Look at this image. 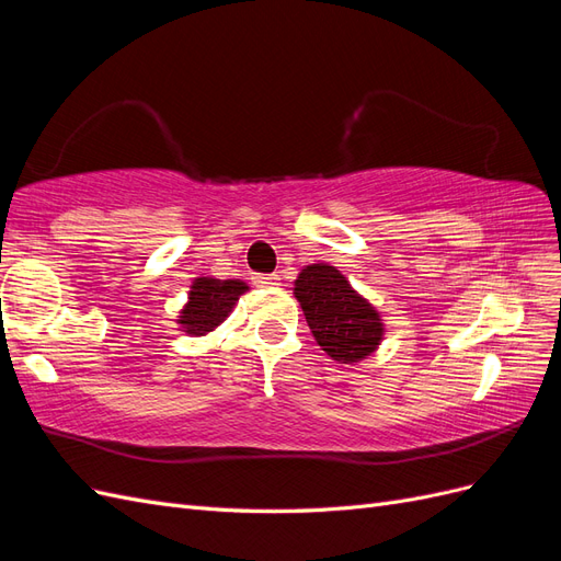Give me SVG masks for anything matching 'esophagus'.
<instances>
[{
  "instance_id": "obj_1",
  "label": "esophagus",
  "mask_w": 561,
  "mask_h": 561,
  "mask_svg": "<svg viewBox=\"0 0 561 561\" xmlns=\"http://www.w3.org/2000/svg\"><path fill=\"white\" fill-rule=\"evenodd\" d=\"M278 276L276 274H254L252 276V283L257 285V287H274V285H278Z\"/></svg>"
}]
</instances>
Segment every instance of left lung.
Instances as JSON below:
<instances>
[{
  "mask_svg": "<svg viewBox=\"0 0 561 561\" xmlns=\"http://www.w3.org/2000/svg\"><path fill=\"white\" fill-rule=\"evenodd\" d=\"M295 297L318 346L332 360L353 365L379 348L383 339L379 311L353 290L336 266L325 262L304 266L295 280Z\"/></svg>",
  "mask_w": 561,
  "mask_h": 561,
  "instance_id": "obj_1",
  "label": "left lung"
}]
</instances>
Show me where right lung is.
Instances as JSON below:
<instances>
[{
    "instance_id": "add662e5",
    "label": "right lung",
    "mask_w": 561,
    "mask_h": 561,
    "mask_svg": "<svg viewBox=\"0 0 561 561\" xmlns=\"http://www.w3.org/2000/svg\"><path fill=\"white\" fill-rule=\"evenodd\" d=\"M250 287L243 280H219L213 276H198L190 287V301L184 304L178 325L190 336H203L229 318L236 301Z\"/></svg>"
}]
</instances>
